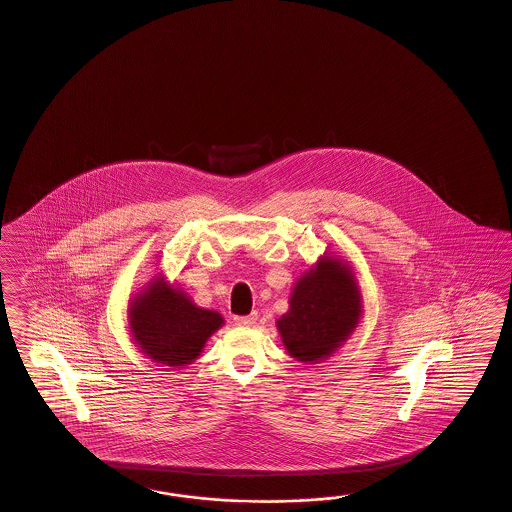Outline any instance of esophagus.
<instances>
[{
	"label": "esophagus",
	"instance_id": "34e87169",
	"mask_svg": "<svg viewBox=\"0 0 512 512\" xmlns=\"http://www.w3.org/2000/svg\"><path fill=\"white\" fill-rule=\"evenodd\" d=\"M257 312H253V314H249V316H240V318L234 319L236 321V325H242V327H255V323H257Z\"/></svg>",
	"mask_w": 512,
	"mask_h": 512
}]
</instances>
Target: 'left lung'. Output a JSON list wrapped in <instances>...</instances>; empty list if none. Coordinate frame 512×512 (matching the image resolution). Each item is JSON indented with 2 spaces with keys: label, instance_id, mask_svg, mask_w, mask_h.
<instances>
[{
  "label": "left lung",
  "instance_id": "left-lung-1",
  "mask_svg": "<svg viewBox=\"0 0 512 512\" xmlns=\"http://www.w3.org/2000/svg\"><path fill=\"white\" fill-rule=\"evenodd\" d=\"M361 316L363 295L352 265L342 257L323 255L293 285L289 310L276 327L287 353L314 365L346 344Z\"/></svg>",
  "mask_w": 512,
  "mask_h": 512
}]
</instances>
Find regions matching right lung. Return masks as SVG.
I'll list each match as a JSON object with an SVG mask.
<instances>
[{"mask_svg": "<svg viewBox=\"0 0 512 512\" xmlns=\"http://www.w3.org/2000/svg\"><path fill=\"white\" fill-rule=\"evenodd\" d=\"M128 329L134 344L159 367L183 369L200 357L210 336L225 323L215 310L191 297L159 272L128 302Z\"/></svg>", "mask_w": 512, "mask_h": 512, "instance_id": "right-lung-1", "label": "right lung"}]
</instances>
